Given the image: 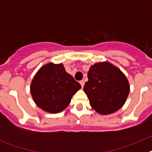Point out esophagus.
<instances>
[{"label": "esophagus", "mask_w": 152, "mask_h": 152, "mask_svg": "<svg viewBox=\"0 0 152 152\" xmlns=\"http://www.w3.org/2000/svg\"><path fill=\"white\" fill-rule=\"evenodd\" d=\"M80 85H81V87H82V88H84V84H85V82H84V80H81L80 81Z\"/></svg>", "instance_id": "34e87169"}]
</instances>
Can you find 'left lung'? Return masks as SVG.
Instances as JSON below:
<instances>
[{
    "instance_id": "left-lung-1",
    "label": "left lung",
    "mask_w": 152,
    "mask_h": 152,
    "mask_svg": "<svg viewBox=\"0 0 152 152\" xmlns=\"http://www.w3.org/2000/svg\"><path fill=\"white\" fill-rule=\"evenodd\" d=\"M84 91L94 110L103 115L116 112L124 105L129 94V84L124 74L107 61L90 68Z\"/></svg>"
}]
</instances>
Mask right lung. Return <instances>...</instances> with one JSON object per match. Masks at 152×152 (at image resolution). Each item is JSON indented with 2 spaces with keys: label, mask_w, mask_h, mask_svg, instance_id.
Returning <instances> with one entry per match:
<instances>
[{
  "label": "right lung",
  "mask_w": 152,
  "mask_h": 152,
  "mask_svg": "<svg viewBox=\"0 0 152 152\" xmlns=\"http://www.w3.org/2000/svg\"><path fill=\"white\" fill-rule=\"evenodd\" d=\"M81 86L67 73L62 64L49 63L39 70L31 83L30 92L42 110L57 113L69 105Z\"/></svg>",
  "instance_id": "right-lung-1"
}]
</instances>
